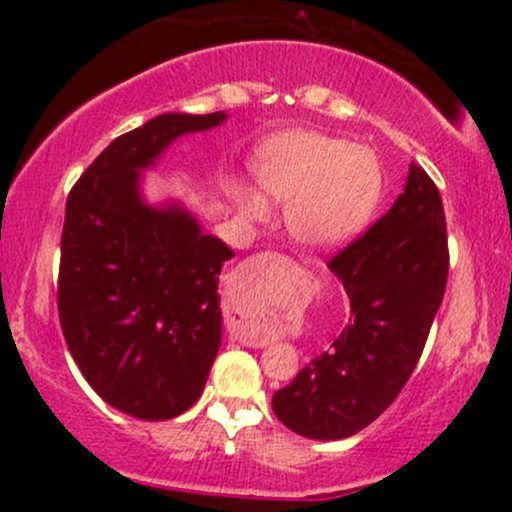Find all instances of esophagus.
<instances>
[{
	"mask_svg": "<svg viewBox=\"0 0 512 512\" xmlns=\"http://www.w3.org/2000/svg\"><path fill=\"white\" fill-rule=\"evenodd\" d=\"M286 264H291L286 257L276 255V252H260V255H252L240 264V274H243V279H252V276H257L264 269H272V267H286ZM228 330H231V337L238 339L240 344L245 346H252V349H262V346H267V339L264 337H257V334H252L245 330V325L236 317H231V322H228Z\"/></svg>",
	"mask_w": 512,
	"mask_h": 512,
	"instance_id": "34e87169",
	"label": "esophagus"
}]
</instances>
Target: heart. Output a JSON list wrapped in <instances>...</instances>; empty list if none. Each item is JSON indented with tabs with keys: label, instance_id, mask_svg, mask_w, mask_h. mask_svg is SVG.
Here are the masks:
<instances>
[{
	"label": "heart",
	"instance_id": "obj_1",
	"mask_svg": "<svg viewBox=\"0 0 512 512\" xmlns=\"http://www.w3.org/2000/svg\"><path fill=\"white\" fill-rule=\"evenodd\" d=\"M264 190L286 202L289 231L315 248L354 236L383 197V166L373 149L322 132H286L257 158ZM252 219L269 214L260 192H245Z\"/></svg>",
	"mask_w": 512,
	"mask_h": 512
}]
</instances>
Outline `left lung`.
<instances>
[{
  "label": "left lung",
  "instance_id": "8db88e82",
  "mask_svg": "<svg viewBox=\"0 0 512 512\" xmlns=\"http://www.w3.org/2000/svg\"><path fill=\"white\" fill-rule=\"evenodd\" d=\"M448 264L443 199L426 170L411 163L392 209L327 264L349 296V325L274 392L276 419L315 440L349 438L373 424L419 363Z\"/></svg>",
  "mask_w": 512,
  "mask_h": 512
}]
</instances>
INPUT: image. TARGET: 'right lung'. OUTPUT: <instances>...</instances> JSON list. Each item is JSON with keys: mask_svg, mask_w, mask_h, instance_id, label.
I'll return each mask as SVG.
<instances>
[{"mask_svg": "<svg viewBox=\"0 0 512 512\" xmlns=\"http://www.w3.org/2000/svg\"><path fill=\"white\" fill-rule=\"evenodd\" d=\"M226 113H166L122 134L67 197L57 308L86 383L134 419L166 421L202 395L221 346L219 274L233 250L180 204L149 207L139 173Z\"/></svg>", "mask_w": 512, "mask_h": 512, "instance_id": "1", "label": "right lung"}]
</instances>
